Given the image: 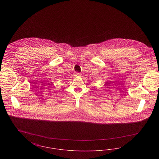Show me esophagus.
Listing matches in <instances>:
<instances>
[{
    "mask_svg": "<svg viewBox=\"0 0 159 159\" xmlns=\"http://www.w3.org/2000/svg\"><path fill=\"white\" fill-rule=\"evenodd\" d=\"M81 75H82V74L80 73H76V76L77 77H80V76H81Z\"/></svg>",
    "mask_w": 159,
    "mask_h": 159,
    "instance_id": "1",
    "label": "esophagus"
}]
</instances>
